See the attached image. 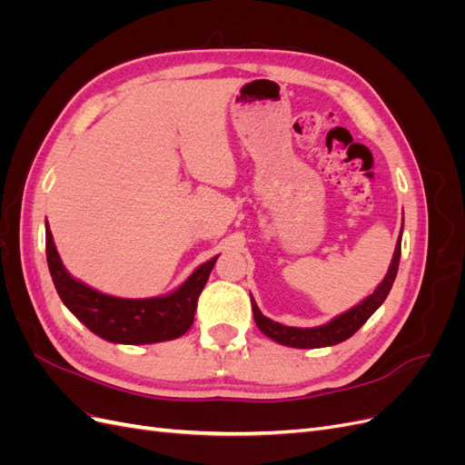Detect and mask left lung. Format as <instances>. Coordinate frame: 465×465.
<instances>
[{
    "mask_svg": "<svg viewBox=\"0 0 465 465\" xmlns=\"http://www.w3.org/2000/svg\"><path fill=\"white\" fill-rule=\"evenodd\" d=\"M400 256H401V234L400 242L396 244V252H393V258L390 263V270L384 277L382 283L376 287V291L371 294L369 299H364L355 308H351L345 314L333 318L331 322L323 323L318 328H291L283 326V323L273 322L260 312L256 301L252 299V311H254L256 326L270 337V340L287 345V347H297V349H316V347H330L337 345L345 340H349L364 322H367L378 308L388 297V292L396 281L398 267H400Z\"/></svg>",
    "mask_w": 465,
    "mask_h": 465,
    "instance_id": "1",
    "label": "left lung"
}]
</instances>
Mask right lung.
<instances>
[{
  "label": "right lung",
  "instance_id": "right-lung-1",
  "mask_svg": "<svg viewBox=\"0 0 465 465\" xmlns=\"http://www.w3.org/2000/svg\"><path fill=\"white\" fill-rule=\"evenodd\" d=\"M219 256L202 263L174 292L153 299H120L98 292L67 273L46 223L48 270L62 302L79 322L112 343L145 345L176 340L193 323L200 292Z\"/></svg>",
  "mask_w": 465,
  "mask_h": 465
}]
</instances>
